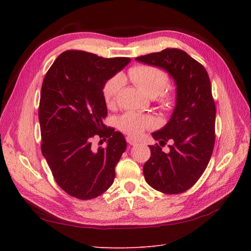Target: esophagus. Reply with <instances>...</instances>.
<instances>
[{"label": "esophagus", "mask_w": 251, "mask_h": 251, "mask_svg": "<svg viewBox=\"0 0 251 251\" xmlns=\"http://www.w3.org/2000/svg\"><path fill=\"white\" fill-rule=\"evenodd\" d=\"M126 141L128 142L130 146H135V145H137V143H138L137 140L134 139V138H132V137H127V138H126Z\"/></svg>", "instance_id": "34e87169"}]
</instances>
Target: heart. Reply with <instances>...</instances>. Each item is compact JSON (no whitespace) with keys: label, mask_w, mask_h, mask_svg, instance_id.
<instances>
[{"label":"heart","mask_w":251,"mask_h":251,"mask_svg":"<svg viewBox=\"0 0 251 251\" xmlns=\"http://www.w3.org/2000/svg\"><path fill=\"white\" fill-rule=\"evenodd\" d=\"M128 76L143 93L150 97H155L158 95L157 102L163 110H170L175 104V96L170 93L161 92L168 84V75L164 70L156 67L138 65L131 67L128 70ZM123 79L121 75H115L106 81L103 86V98L106 105H113L115 99L122 87ZM156 121L151 115L134 113L128 112L122 115L117 120L119 128L125 134L137 137L141 132L151 127L155 126Z\"/></svg>","instance_id":"obj_1"}]
</instances>
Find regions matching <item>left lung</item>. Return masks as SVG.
I'll list each match as a JSON object with an SVG mask.
<instances>
[{"label": "left lung", "mask_w": 251, "mask_h": 251, "mask_svg": "<svg viewBox=\"0 0 251 251\" xmlns=\"http://www.w3.org/2000/svg\"><path fill=\"white\" fill-rule=\"evenodd\" d=\"M137 61L161 68L176 84V105L163 128L152 132L159 146H150L151 156L143 165L148 184L165 194H179L200 179L215 146L216 105L206 69L185 51L166 49L140 56ZM172 142L170 152L161 146Z\"/></svg>", "instance_id": "obj_1"}]
</instances>
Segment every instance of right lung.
Returning <instances> with one entry per match:
<instances>
[{"label": "right lung", "mask_w": 251, "mask_h": 251, "mask_svg": "<svg viewBox=\"0 0 251 251\" xmlns=\"http://www.w3.org/2000/svg\"><path fill=\"white\" fill-rule=\"evenodd\" d=\"M129 62L126 57L67 50L44 77L39 108L42 154L57 184L76 199H95L114 181L126 140L103 124L108 110L102 90ZM96 135L108 139L105 148L93 150L91 139Z\"/></svg>", "instance_id": "obj_1"}]
</instances>
